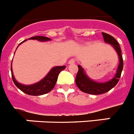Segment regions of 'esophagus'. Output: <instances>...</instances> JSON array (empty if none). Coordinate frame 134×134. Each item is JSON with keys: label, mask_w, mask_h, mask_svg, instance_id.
<instances>
[{"label": "esophagus", "mask_w": 134, "mask_h": 134, "mask_svg": "<svg viewBox=\"0 0 134 134\" xmlns=\"http://www.w3.org/2000/svg\"><path fill=\"white\" fill-rule=\"evenodd\" d=\"M75 62H76V60H74V59H71V60H70L69 61H68V64H74L75 63Z\"/></svg>", "instance_id": "34e87169"}]
</instances>
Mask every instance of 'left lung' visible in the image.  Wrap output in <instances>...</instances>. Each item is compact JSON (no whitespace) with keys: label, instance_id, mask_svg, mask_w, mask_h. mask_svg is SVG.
Here are the masks:
<instances>
[{"label":"left lung","instance_id":"1","mask_svg":"<svg viewBox=\"0 0 134 134\" xmlns=\"http://www.w3.org/2000/svg\"><path fill=\"white\" fill-rule=\"evenodd\" d=\"M102 35L103 36L105 43H109L111 46H113V48L117 52L119 56V63L114 77L111 80L105 82H97L91 79L85 72L83 68H82L80 65H79L78 66L79 71H78L75 79L76 84L80 91L88 94H100L108 92L118 84L121 77V72L123 70L124 61H123V58L121 55V50L119 43L113 36L103 32L102 33Z\"/></svg>","mask_w":134,"mask_h":134}]
</instances>
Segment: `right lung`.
I'll use <instances>...</instances> for the list:
<instances>
[{
	"label": "right lung",
	"instance_id": "obj_1",
	"mask_svg": "<svg viewBox=\"0 0 134 134\" xmlns=\"http://www.w3.org/2000/svg\"><path fill=\"white\" fill-rule=\"evenodd\" d=\"M29 40H36L40 41H47L51 40V39L43 36H35L32 37ZM25 41H26V40H25ZM25 41H23V42H24ZM23 42H21V43H22ZM21 43H19V45ZM65 68H66L65 66H55L51 69L49 73L46 76V77L43 78L40 82L34 84V85H24L19 83L15 80L13 76V70H12V66H10L12 79H13V80L14 83L16 85V87L19 88L21 91H23V93L33 96L42 95V94H46V93L50 92L55 86L57 79H58V76L60 72L63 70H64Z\"/></svg>",
	"mask_w": 134,
	"mask_h": 134
}]
</instances>
